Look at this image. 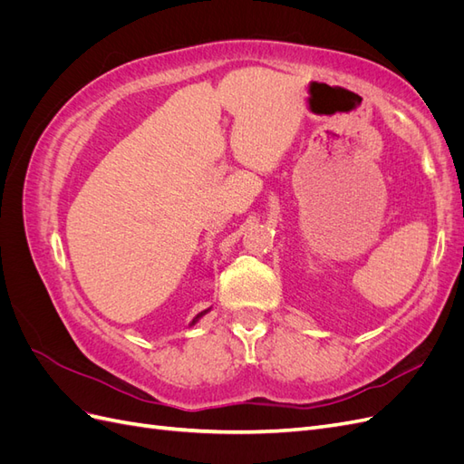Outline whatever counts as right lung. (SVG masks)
Returning a JSON list of instances; mask_svg holds the SVG:
<instances>
[{"mask_svg":"<svg viewBox=\"0 0 464 464\" xmlns=\"http://www.w3.org/2000/svg\"><path fill=\"white\" fill-rule=\"evenodd\" d=\"M208 312H210V307H208V310H203L201 314H198V315H195V317H193V321L189 323V327H193V325H195V323H198V321H199V319H201V317H203L205 314H208Z\"/></svg>","mask_w":464,"mask_h":464,"instance_id":"right-lung-1","label":"right lung"}]
</instances>
